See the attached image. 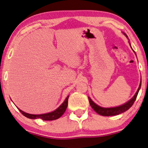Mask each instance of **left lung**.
Listing matches in <instances>:
<instances>
[{
    "label": "left lung",
    "mask_w": 148,
    "mask_h": 148,
    "mask_svg": "<svg viewBox=\"0 0 148 148\" xmlns=\"http://www.w3.org/2000/svg\"><path fill=\"white\" fill-rule=\"evenodd\" d=\"M125 34V36L127 37L128 38L127 35ZM129 42V45H131V43ZM135 52V51H134ZM141 81L140 82V84H139V86L137 89V92L135 94V95L133 96V97L131 98L129 101H128L127 102H126L125 103L123 104V105L120 106H117V107H114V108H103L101 107V106H98L97 104H96L95 103H94L93 101H92V99L88 97V101H89V103L90 106H91L92 109H93L95 111L97 112V114H99V115L101 116H116V115H119L120 114L123 113L129 109L130 108L133 106V104L135 102L136 98H137V95H138V92L139 91V89L141 88Z\"/></svg>",
    "instance_id": "obj_1"
}]
</instances>
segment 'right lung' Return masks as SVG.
I'll list each match as a JSON object with an SVG mask.
<instances>
[{
  "label": "right lung",
  "instance_id": "add662e5",
  "mask_svg": "<svg viewBox=\"0 0 148 148\" xmlns=\"http://www.w3.org/2000/svg\"><path fill=\"white\" fill-rule=\"evenodd\" d=\"M68 97L69 95L66 98V99L64 100V101L63 102L62 105L60 107H58L56 110L54 111L49 112V113L46 114H31L24 112L22 110L19 109V111L23 116L25 117L28 118L30 119H40L43 120V121H53V120L58 119L59 118H60L63 114H64L65 111H66L67 106H68Z\"/></svg>",
  "mask_w": 148,
  "mask_h": 148
}]
</instances>
